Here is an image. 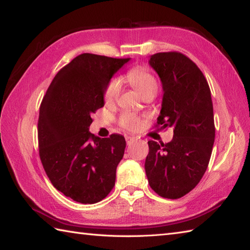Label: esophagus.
Instances as JSON below:
<instances>
[{"label": "esophagus", "instance_id": "34e87169", "mask_svg": "<svg viewBox=\"0 0 250 250\" xmlns=\"http://www.w3.org/2000/svg\"><path fill=\"white\" fill-rule=\"evenodd\" d=\"M134 137H132V136H125V141H126V144L128 145H130L131 143H133L134 142Z\"/></svg>", "mask_w": 250, "mask_h": 250}]
</instances>
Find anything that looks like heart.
<instances>
[{
  "label": "heart",
  "instance_id": "b5f03b06",
  "mask_svg": "<svg viewBox=\"0 0 250 250\" xmlns=\"http://www.w3.org/2000/svg\"><path fill=\"white\" fill-rule=\"evenodd\" d=\"M126 79L134 87V89L139 92L142 97H145L147 94H155L158 91V82L156 77L147 70L144 66H135L132 67L126 74ZM120 84L119 82L113 79L110 81L104 91V100L106 103H113L117 100L119 95ZM119 124L129 131H134L140 125V119L133 114L125 113L120 117Z\"/></svg>",
  "mask_w": 250,
  "mask_h": 250
}]
</instances>
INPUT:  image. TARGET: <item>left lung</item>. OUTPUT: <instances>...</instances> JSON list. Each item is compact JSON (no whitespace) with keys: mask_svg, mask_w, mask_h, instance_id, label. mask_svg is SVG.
Masks as SVG:
<instances>
[{"mask_svg":"<svg viewBox=\"0 0 250 250\" xmlns=\"http://www.w3.org/2000/svg\"><path fill=\"white\" fill-rule=\"evenodd\" d=\"M149 64L163 88L156 126H172L174 136L167 144L148 142L145 171L156 193L179 199L200 183L208 167L215 141L210 89L198 65L180 52H158Z\"/></svg>","mask_w":250,"mask_h":250,"instance_id":"8db88e82","label":"left lung"}]
</instances>
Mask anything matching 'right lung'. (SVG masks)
<instances>
[{
    "mask_svg": "<svg viewBox=\"0 0 250 250\" xmlns=\"http://www.w3.org/2000/svg\"><path fill=\"white\" fill-rule=\"evenodd\" d=\"M130 58L82 54L52 79L40 107V158L54 187L83 204L102 201L114 188L125 153L120 134L100 139L89 132L91 115L104 106L110 78Z\"/></svg>",
    "mask_w": 250,
    "mask_h": 250,
    "instance_id": "add662e5",
    "label": "right lung"
}]
</instances>
